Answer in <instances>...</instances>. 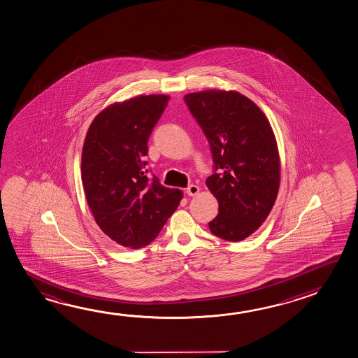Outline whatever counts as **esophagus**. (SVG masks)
Returning a JSON list of instances; mask_svg holds the SVG:
<instances>
[{
    "label": "esophagus",
    "instance_id": "obj_1",
    "mask_svg": "<svg viewBox=\"0 0 358 358\" xmlns=\"http://www.w3.org/2000/svg\"><path fill=\"white\" fill-rule=\"evenodd\" d=\"M199 187L194 185V184L189 185L188 188H187V194L190 195V196H195V195L199 194Z\"/></svg>",
    "mask_w": 358,
    "mask_h": 358
}]
</instances>
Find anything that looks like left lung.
<instances>
[{"instance_id":"1","label":"left lung","mask_w":358,"mask_h":358,"mask_svg":"<svg viewBox=\"0 0 358 358\" xmlns=\"http://www.w3.org/2000/svg\"><path fill=\"white\" fill-rule=\"evenodd\" d=\"M210 144L214 174L206 187L219 203L209 229L228 242L253 234L277 199L278 146L264 113L236 91L206 90L184 96Z\"/></svg>"}]
</instances>
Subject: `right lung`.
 I'll return each mask as SVG.
<instances>
[{"label":"right lung","instance_id":"add662e5","mask_svg":"<svg viewBox=\"0 0 358 358\" xmlns=\"http://www.w3.org/2000/svg\"><path fill=\"white\" fill-rule=\"evenodd\" d=\"M166 95H140L109 105L86 133L81 180L100 229L114 242L138 249L152 243L182 198L148 178V140L168 105Z\"/></svg>","mask_w":358,"mask_h":358}]
</instances>
